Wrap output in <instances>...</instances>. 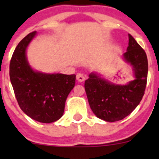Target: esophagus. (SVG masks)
I'll use <instances>...</instances> for the list:
<instances>
[{
  "mask_svg": "<svg viewBox=\"0 0 159 159\" xmlns=\"http://www.w3.org/2000/svg\"><path fill=\"white\" fill-rule=\"evenodd\" d=\"M76 78H77V80L79 81V82H82V81H84V79H85V78H84V75L81 73H78V75H77Z\"/></svg>",
  "mask_w": 159,
  "mask_h": 159,
  "instance_id": "34e87169",
  "label": "esophagus"
}]
</instances>
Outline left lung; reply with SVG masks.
Wrapping results in <instances>:
<instances>
[{"instance_id": "8db88e82", "label": "left lung", "mask_w": 159, "mask_h": 159, "mask_svg": "<svg viewBox=\"0 0 159 159\" xmlns=\"http://www.w3.org/2000/svg\"><path fill=\"white\" fill-rule=\"evenodd\" d=\"M123 57L132 66L134 80L127 84H115L92 72L84 82L93 113L100 119L109 122L122 120L135 109L146 87L148 70L147 55L131 34H129V47Z\"/></svg>"}]
</instances>
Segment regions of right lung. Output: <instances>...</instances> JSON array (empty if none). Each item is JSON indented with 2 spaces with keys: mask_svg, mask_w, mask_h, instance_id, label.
Returning a JSON list of instances; mask_svg holds the SVG:
<instances>
[{
  "mask_svg": "<svg viewBox=\"0 0 159 159\" xmlns=\"http://www.w3.org/2000/svg\"><path fill=\"white\" fill-rule=\"evenodd\" d=\"M36 33L28 34L16 47L10 63V79L20 109L35 121L51 123L63 115L76 75L42 73L32 69L26 50Z\"/></svg>",
  "mask_w": 159,
  "mask_h": 159,
  "instance_id": "obj_1",
  "label": "right lung"
}]
</instances>
